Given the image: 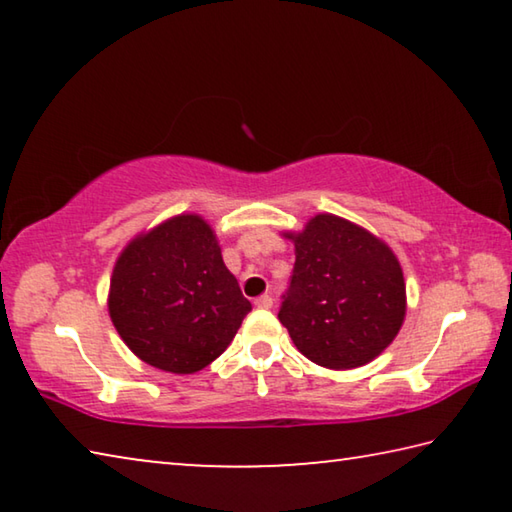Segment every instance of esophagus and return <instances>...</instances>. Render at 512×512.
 I'll list each match as a JSON object with an SVG mask.
<instances>
[{"label":"esophagus","instance_id":"1","mask_svg":"<svg viewBox=\"0 0 512 512\" xmlns=\"http://www.w3.org/2000/svg\"><path fill=\"white\" fill-rule=\"evenodd\" d=\"M255 307H257V309H271V307H273V298L268 296V293H264V296L255 298Z\"/></svg>","mask_w":512,"mask_h":512}]
</instances>
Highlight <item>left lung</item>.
Returning <instances> with one entry per match:
<instances>
[{
    "mask_svg": "<svg viewBox=\"0 0 512 512\" xmlns=\"http://www.w3.org/2000/svg\"><path fill=\"white\" fill-rule=\"evenodd\" d=\"M296 266L277 318L296 348L329 370H352L395 341L406 316L400 259L384 239L336 214L282 232Z\"/></svg>",
    "mask_w": 512,
    "mask_h": 512,
    "instance_id": "obj_1",
    "label": "left lung"
}]
</instances>
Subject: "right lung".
Masks as SVG:
<instances>
[{"mask_svg": "<svg viewBox=\"0 0 512 512\" xmlns=\"http://www.w3.org/2000/svg\"><path fill=\"white\" fill-rule=\"evenodd\" d=\"M250 309L212 225L194 212L135 235L110 275L108 314L121 341L173 375H194L221 357Z\"/></svg>", "mask_w": 512, "mask_h": 512, "instance_id": "1", "label": "right lung"}]
</instances>
